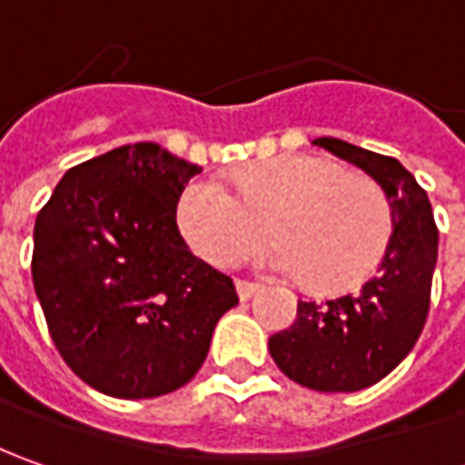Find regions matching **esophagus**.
Returning a JSON list of instances; mask_svg holds the SVG:
<instances>
[{"instance_id": "34e87169", "label": "esophagus", "mask_w": 465, "mask_h": 465, "mask_svg": "<svg viewBox=\"0 0 465 465\" xmlns=\"http://www.w3.org/2000/svg\"><path fill=\"white\" fill-rule=\"evenodd\" d=\"M235 287H238V295H241V300H251V297L259 292V284L245 282V279H238V282H235Z\"/></svg>"}]
</instances>
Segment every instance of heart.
<instances>
[{
	"label": "heart",
	"mask_w": 465,
	"mask_h": 465,
	"mask_svg": "<svg viewBox=\"0 0 465 465\" xmlns=\"http://www.w3.org/2000/svg\"><path fill=\"white\" fill-rule=\"evenodd\" d=\"M232 191L193 181L178 202L188 245L214 266H235L259 248L266 230L277 248L269 263L295 274L318 295L362 284L385 256L393 209L383 186L341 163L284 154L241 170Z\"/></svg>",
	"instance_id": "obj_1"
}]
</instances>
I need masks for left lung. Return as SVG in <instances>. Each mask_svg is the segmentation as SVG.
I'll return each instance as SVG.
<instances>
[{
  "label": "left lung",
  "instance_id": "1",
  "mask_svg": "<svg viewBox=\"0 0 465 465\" xmlns=\"http://www.w3.org/2000/svg\"><path fill=\"white\" fill-rule=\"evenodd\" d=\"M312 144L362 168L391 199L393 235L378 266L351 295L297 302L290 329L269 339L277 367L323 393H351L383 381L420 339L438 263V224L427 191L396 157L321 136Z\"/></svg>",
  "mask_w": 465,
  "mask_h": 465
}]
</instances>
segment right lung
Masks as SVG:
<instances>
[{
  "label": "right lung",
  "instance_id": "add662e5",
  "mask_svg": "<svg viewBox=\"0 0 465 465\" xmlns=\"http://www.w3.org/2000/svg\"><path fill=\"white\" fill-rule=\"evenodd\" d=\"M196 173L154 142L124 144L66 170L35 217L33 284L51 339L105 396L186 385L238 305L232 279L178 232L175 206Z\"/></svg>",
  "mask_w": 465,
  "mask_h": 465
}]
</instances>
